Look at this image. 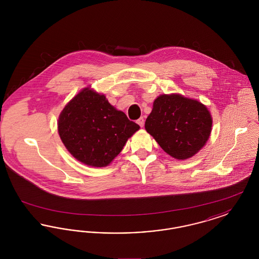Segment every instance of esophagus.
<instances>
[{
	"label": "esophagus",
	"instance_id": "obj_1",
	"mask_svg": "<svg viewBox=\"0 0 259 259\" xmlns=\"http://www.w3.org/2000/svg\"><path fill=\"white\" fill-rule=\"evenodd\" d=\"M137 123L139 124L141 127H144L145 125V119L143 117H140L138 120H137Z\"/></svg>",
	"mask_w": 259,
	"mask_h": 259
}]
</instances>
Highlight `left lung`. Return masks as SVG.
<instances>
[{
	"instance_id": "1",
	"label": "left lung",
	"mask_w": 259,
	"mask_h": 259,
	"mask_svg": "<svg viewBox=\"0 0 259 259\" xmlns=\"http://www.w3.org/2000/svg\"><path fill=\"white\" fill-rule=\"evenodd\" d=\"M211 125L209 110L197 100L163 94L154 100L145 128L166 153L185 160L206 145Z\"/></svg>"
}]
</instances>
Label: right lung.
<instances>
[{
	"label": "right lung",
	"mask_w": 259,
	"mask_h": 259,
	"mask_svg": "<svg viewBox=\"0 0 259 259\" xmlns=\"http://www.w3.org/2000/svg\"><path fill=\"white\" fill-rule=\"evenodd\" d=\"M139 129L105 95L89 87L65 106L58 118L64 146L76 160L92 167L108 166Z\"/></svg>",
	"instance_id": "1"
}]
</instances>
